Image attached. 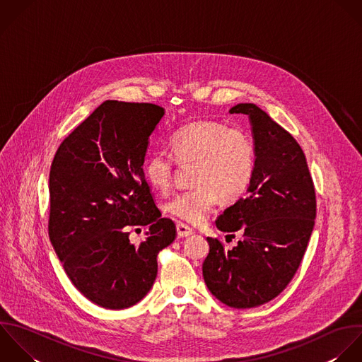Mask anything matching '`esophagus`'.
<instances>
[{"label":"esophagus","mask_w":362,"mask_h":362,"mask_svg":"<svg viewBox=\"0 0 362 362\" xmlns=\"http://www.w3.org/2000/svg\"><path fill=\"white\" fill-rule=\"evenodd\" d=\"M176 231H177V237H179V238H186V237H189V235L193 234V230H192L189 226L182 224V223H177V224H176Z\"/></svg>","instance_id":"34e87169"}]
</instances>
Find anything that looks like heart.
Here are the masks:
<instances>
[{"instance_id":"b5f03b06","label":"heart","mask_w":362,"mask_h":362,"mask_svg":"<svg viewBox=\"0 0 362 362\" xmlns=\"http://www.w3.org/2000/svg\"><path fill=\"white\" fill-rule=\"evenodd\" d=\"M172 153L180 165L196 163L194 189L176 194L168 210L176 218L199 224L216 206L220 196L226 202L240 199L251 185L255 169V146L243 128L213 119L192 121L169 136ZM172 155L156 149L144 163L146 180L166 192L172 183L175 163Z\"/></svg>"}]
</instances>
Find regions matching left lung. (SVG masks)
Wrapping results in <instances>:
<instances>
[{"instance_id":"obj_1","label":"left lung","mask_w":362,"mask_h":362,"mask_svg":"<svg viewBox=\"0 0 362 362\" xmlns=\"http://www.w3.org/2000/svg\"><path fill=\"white\" fill-rule=\"evenodd\" d=\"M230 112L250 118L255 169L247 196L216 221L220 231L243 238L226 250L209 237L203 278L220 302L250 309L275 299L295 276L315 227L316 193L306 156L286 129L252 103Z\"/></svg>"}]
</instances>
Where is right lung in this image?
<instances>
[{
    "label": "right lung",
    "mask_w": 362,
    "mask_h": 362,
    "mask_svg": "<svg viewBox=\"0 0 362 362\" xmlns=\"http://www.w3.org/2000/svg\"><path fill=\"white\" fill-rule=\"evenodd\" d=\"M163 115L155 104L107 100L60 144L50 166V243L77 291L104 309L144 299L159 251L176 237L142 169ZM132 225L150 226L138 246L129 241Z\"/></svg>",
    "instance_id": "1"
}]
</instances>
